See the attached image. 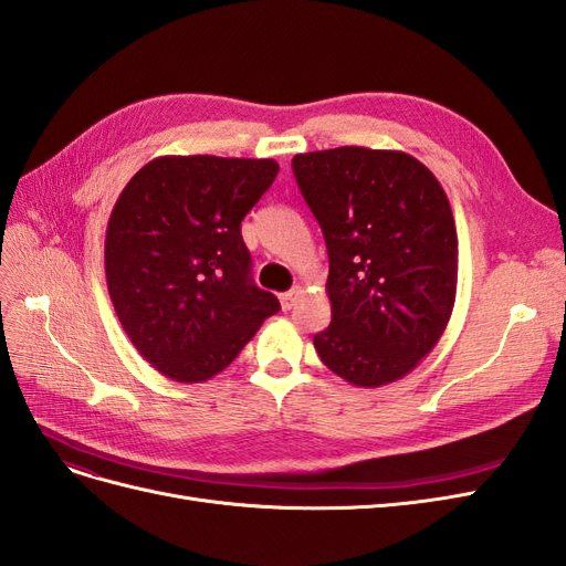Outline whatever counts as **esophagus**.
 <instances>
[{"label":"esophagus","instance_id":"obj_1","mask_svg":"<svg viewBox=\"0 0 566 566\" xmlns=\"http://www.w3.org/2000/svg\"><path fill=\"white\" fill-rule=\"evenodd\" d=\"M302 295V287H295V290H287V293H283L281 295V306L283 310L287 312V310H293L295 306V302H297V297Z\"/></svg>","mask_w":566,"mask_h":566}]
</instances>
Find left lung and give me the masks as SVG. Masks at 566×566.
<instances>
[{"instance_id": "8db88e82", "label": "left lung", "mask_w": 566, "mask_h": 566, "mask_svg": "<svg viewBox=\"0 0 566 566\" xmlns=\"http://www.w3.org/2000/svg\"><path fill=\"white\" fill-rule=\"evenodd\" d=\"M293 172L331 262L333 321L314 335L321 361L354 387L401 380L437 347L455 304L458 235L447 193L403 150L300 153Z\"/></svg>"}]
</instances>
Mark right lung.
<instances>
[{
	"label": "right lung",
	"instance_id": "right-lung-1",
	"mask_svg": "<svg viewBox=\"0 0 566 566\" xmlns=\"http://www.w3.org/2000/svg\"><path fill=\"white\" fill-rule=\"evenodd\" d=\"M276 160L160 156L119 193L106 229L115 314L146 361L177 382L224 370L281 304L250 279L241 221Z\"/></svg>",
	"mask_w": 566,
	"mask_h": 566
}]
</instances>
